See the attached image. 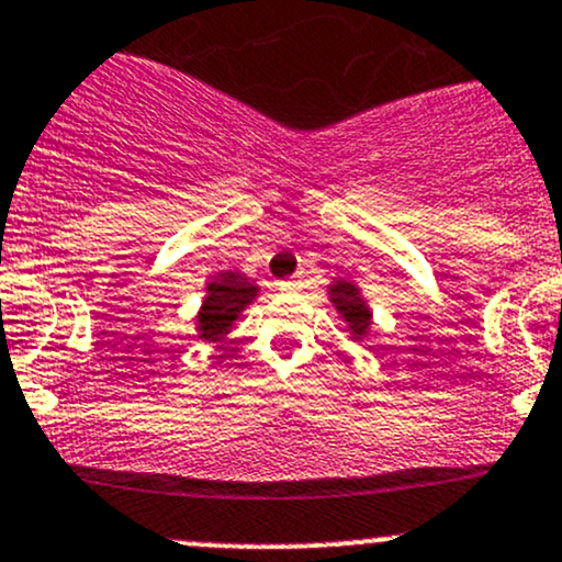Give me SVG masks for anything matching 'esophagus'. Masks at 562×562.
Returning a JSON list of instances; mask_svg holds the SVG:
<instances>
[{
	"label": "esophagus",
	"mask_w": 562,
	"mask_h": 562,
	"mask_svg": "<svg viewBox=\"0 0 562 562\" xmlns=\"http://www.w3.org/2000/svg\"><path fill=\"white\" fill-rule=\"evenodd\" d=\"M280 291H282V293L301 291V282H299V280H285V282H280Z\"/></svg>",
	"instance_id": "34e87169"
}]
</instances>
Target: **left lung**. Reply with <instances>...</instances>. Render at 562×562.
Returning a JSON list of instances; mask_svg holds the SVG:
<instances>
[{
  "label": "left lung",
  "instance_id": "left-lung-1",
  "mask_svg": "<svg viewBox=\"0 0 562 562\" xmlns=\"http://www.w3.org/2000/svg\"><path fill=\"white\" fill-rule=\"evenodd\" d=\"M328 301L336 306L341 321L350 328L352 339H363L371 328V310L366 304V299L360 296V288L350 280H334V285H328Z\"/></svg>",
  "mask_w": 562,
  "mask_h": 562
}]
</instances>
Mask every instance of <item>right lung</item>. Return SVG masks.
<instances>
[{
    "label": "right lung",
    "mask_w": 562,
    "mask_h": 562,
    "mask_svg": "<svg viewBox=\"0 0 562 562\" xmlns=\"http://www.w3.org/2000/svg\"><path fill=\"white\" fill-rule=\"evenodd\" d=\"M258 296V285H252L239 271H221L206 282V296L196 315L199 339L221 341L232 330L236 317L245 312L247 304Z\"/></svg>",
    "instance_id": "1"
}]
</instances>
